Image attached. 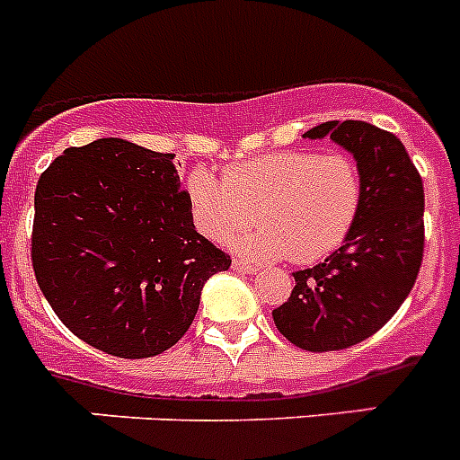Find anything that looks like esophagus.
Here are the masks:
<instances>
[{"label": "esophagus", "mask_w": 460, "mask_h": 460, "mask_svg": "<svg viewBox=\"0 0 460 460\" xmlns=\"http://www.w3.org/2000/svg\"><path fill=\"white\" fill-rule=\"evenodd\" d=\"M233 270L242 271V274H255V267H251L249 262H243V260H234Z\"/></svg>", "instance_id": "obj_1"}]
</instances>
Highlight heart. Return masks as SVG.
Returning <instances> with one entry per match:
<instances>
[{
	"instance_id": "1",
	"label": "heart",
	"mask_w": 460,
	"mask_h": 460,
	"mask_svg": "<svg viewBox=\"0 0 460 460\" xmlns=\"http://www.w3.org/2000/svg\"><path fill=\"white\" fill-rule=\"evenodd\" d=\"M359 165L348 154L270 152L234 164L226 181L207 168L186 180L190 218L207 239L230 243L256 218L253 235L233 249L255 262L290 258L308 265L336 251L361 207Z\"/></svg>"
}]
</instances>
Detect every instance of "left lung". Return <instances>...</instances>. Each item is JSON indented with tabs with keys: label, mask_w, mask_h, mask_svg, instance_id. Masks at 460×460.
Masks as SVG:
<instances>
[{
	"label": "left lung",
	"mask_w": 460,
	"mask_h": 460,
	"mask_svg": "<svg viewBox=\"0 0 460 460\" xmlns=\"http://www.w3.org/2000/svg\"><path fill=\"white\" fill-rule=\"evenodd\" d=\"M304 137H329L352 154L364 193L341 249L295 271L290 299L271 315L296 348L343 350L385 327L412 290L424 253V186L403 142L367 121H324Z\"/></svg>",
	"instance_id": "obj_1"
}]
</instances>
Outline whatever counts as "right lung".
<instances>
[{
  "mask_svg": "<svg viewBox=\"0 0 460 460\" xmlns=\"http://www.w3.org/2000/svg\"><path fill=\"white\" fill-rule=\"evenodd\" d=\"M172 158L101 137L57 156L36 186L40 292L73 334L108 355L172 348L207 280L233 262L195 230Z\"/></svg>",
  "mask_w": 460,
  "mask_h": 460,
  "instance_id": "1",
  "label": "right lung"
}]
</instances>
